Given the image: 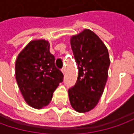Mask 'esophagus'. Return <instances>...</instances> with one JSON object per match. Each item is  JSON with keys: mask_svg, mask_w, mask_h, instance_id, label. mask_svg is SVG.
<instances>
[{"mask_svg": "<svg viewBox=\"0 0 134 134\" xmlns=\"http://www.w3.org/2000/svg\"><path fill=\"white\" fill-rule=\"evenodd\" d=\"M65 71H66L65 68H63V69H62V72H63V74H65Z\"/></svg>", "mask_w": 134, "mask_h": 134, "instance_id": "obj_1", "label": "esophagus"}]
</instances>
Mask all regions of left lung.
<instances>
[{
    "mask_svg": "<svg viewBox=\"0 0 134 134\" xmlns=\"http://www.w3.org/2000/svg\"><path fill=\"white\" fill-rule=\"evenodd\" d=\"M71 45L78 67L75 85L69 90L71 107L79 113L92 110L105 87L110 64L108 50L89 29L71 37Z\"/></svg>",
    "mask_w": 134,
    "mask_h": 134,
    "instance_id": "1",
    "label": "left lung"
}]
</instances>
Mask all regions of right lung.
Segmentation results:
<instances>
[{
  "label": "right lung",
  "mask_w": 134,
  "mask_h": 134,
  "mask_svg": "<svg viewBox=\"0 0 134 134\" xmlns=\"http://www.w3.org/2000/svg\"><path fill=\"white\" fill-rule=\"evenodd\" d=\"M55 57L44 39L33 40L19 53L15 62V78L27 104L36 109L47 106L63 75L55 66Z\"/></svg>",
  "instance_id": "1"
}]
</instances>
